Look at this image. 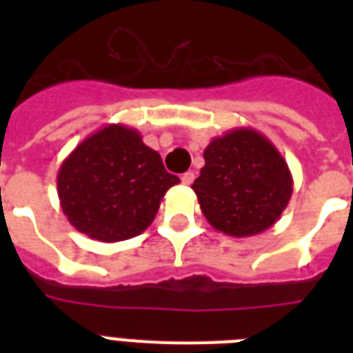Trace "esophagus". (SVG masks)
Masks as SVG:
<instances>
[{
    "instance_id": "obj_1",
    "label": "esophagus",
    "mask_w": 353,
    "mask_h": 353,
    "mask_svg": "<svg viewBox=\"0 0 353 353\" xmlns=\"http://www.w3.org/2000/svg\"><path fill=\"white\" fill-rule=\"evenodd\" d=\"M181 181H183V185H192L194 172H185V174L181 176Z\"/></svg>"
}]
</instances>
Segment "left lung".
I'll return each instance as SVG.
<instances>
[{"label":"left lung","instance_id":"8db88e82","mask_svg":"<svg viewBox=\"0 0 353 353\" xmlns=\"http://www.w3.org/2000/svg\"><path fill=\"white\" fill-rule=\"evenodd\" d=\"M194 181L201 212L216 231L245 238L268 231L293 194V177L276 146L252 128H232L203 152Z\"/></svg>","mask_w":353,"mask_h":353}]
</instances>
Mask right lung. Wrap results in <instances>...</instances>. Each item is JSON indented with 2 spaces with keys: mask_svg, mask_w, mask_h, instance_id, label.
Here are the masks:
<instances>
[{
  "mask_svg": "<svg viewBox=\"0 0 353 353\" xmlns=\"http://www.w3.org/2000/svg\"><path fill=\"white\" fill-rule=\"evenodd\" d=\"M179 177L165 170L135 128L106 124L63 159L58 198L69 223L93 240L122 241L146 231Z\"/></svg>",
  "mask_w": 353,
  "mask_h": 353,
  "instance_id": "obj_1",
  "label": "right lung"
}]
</instances>
